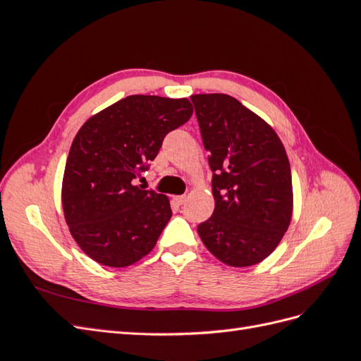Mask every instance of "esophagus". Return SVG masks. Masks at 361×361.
I'll return each mask as SVG.
<instances>
[{
	"label": "esophagus",
	"mask_w": 361,
	"mask_h": 361,
	"mask_svg": "<svg viewBox=\"0 0 361 361\" xmlns=\"http://www.w3.org/2000/svg\"><path fill=\"white\" fill-rule=\"evenodd\" d=\"M173 202L176 204H183L185 202H187V195H174Z\"/></svg>",
	"instance_id": "esophagus-1"
}]
</instances>
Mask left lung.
<instances>
[{"instance_id":"left-lung-1","label":"left lung","mask_w":361,"mask_h":361,"mask_svg":"<svg viewBox=\"0 0 361 361\" xmlns=\"http://www.w3.org/2000/svg\"><path fill=\"white\" fill-rule=\"evenodd\" d=\"M207 161L214 214L197 227L211 253L231 267H251L280 244L292 216L290 166L279 135L235 97L194 94Z\"/></svg>"}]
</instances>
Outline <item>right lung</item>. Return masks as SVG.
<instances>
[{
	"instance_id": "right-lung-1",
	"label": "right lung",
	"mask_w": 361,
	"mask_h": 361,
	"mask_svg": "<svg viewBox=\"0 0 361 361\" xmlns=\"http://www.w3.org/2000/svg\"><path fill=\"white\" fill-rule=\"evenodd\" d=\"M192 116L188 99L133 94L94 114L75 135L61 202L73 239L97 264L123 268L155 247L171 218L167 195L143 190L170 130Z\"/></svg>"
}]
</instances>
